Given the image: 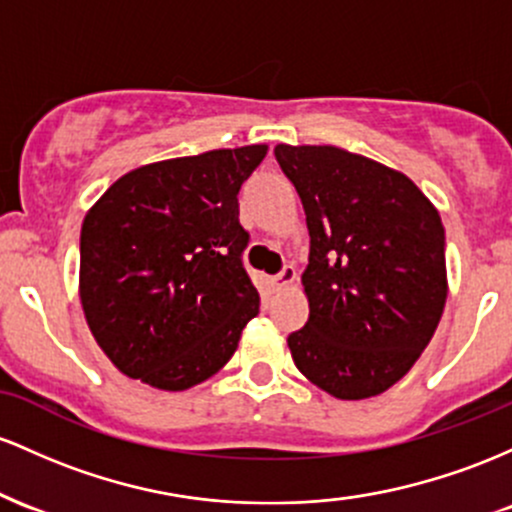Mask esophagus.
<instances>
[{
  "mask_svg": "<svg viewBox=\"0 0 512 512\" xmlns=\"http://www.w3.org/2000/svg\"><path fill=\"white\" fill-rule=\"evenodd\" d=\"M295 278H297L295 266H285L283 271H280V273L273 278V285L278 287V290H285V287H290L292 283H295Z\"/></svg>",
  "mask_w": 512,
  "mask_h": 512,
  "instance_id": "1",
  "label": "esophagus"
}]
</instances>
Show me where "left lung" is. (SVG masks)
<instances>
[{
    "label": "left lung",
    "mask_w": 512,
    "mask_h": 512,
    "mask_svg": "<svg viewBox=\"0 0 512 512\" xmlns=\"http://www.w3.org/2000/svg\"><path fill=\"white\" fill-rule=\"evenodd\" d=\"M309 227V321L287 336L336 399L387 392L433 338L447 300L440 212L401 171L333 145H278Z\"/></svg>",
    "instance_id": "left-lung-1"
}]
</instances>
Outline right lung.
Here are the masks:
<instances>
[{
	"label": "right lung",
	"instance_id": "add662e5",
	"mask_svg": "<svg viewBox=\"0 0 512 512\" xmlns=\"http://www.w3.org/2000/svg\"><path fill=\"white\" fill-rule=\"evenodd\" d=\"M268 145L132 169L91 205L79 239L86 324L123 375L183 392L220 372L258 314L237 193Z\"/></svg>",
	"mask_w": 512,
	"mask_h": 512
}]
</instances>
